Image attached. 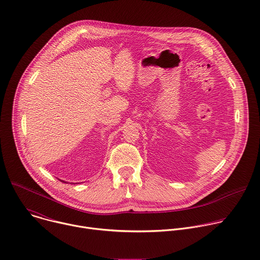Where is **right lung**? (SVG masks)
Masks as SVG:
<instances>
[{
	"mask_svg": "<svg viewBox=\"0 0 260 260\" xmlns=\"http://www.w3.org/2000/svg\"><path fill=\"white\" fill-rule=\"evenodd\" d=\"M60 181H62V180H60ZM62 182H64V181H62ZM64 183H67V182H64ZM77 184V183H76Z\"/></svg>",
	"mask_w": 260,
	"mask_h": 260,
	"instance_id": "right-lung-1",
	"label": "right lung"
}]
</instances>
